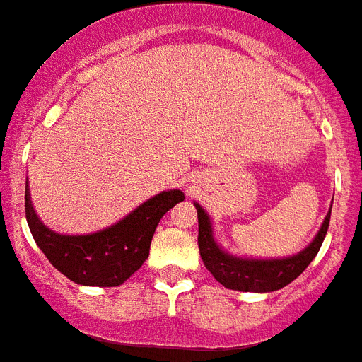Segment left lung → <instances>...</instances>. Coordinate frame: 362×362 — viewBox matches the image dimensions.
<instances>
[{
    "label": "left lung",
    "instance_id": "obj_1",
    "mask_svg": "<svg viewBox=\"0 0 362 362\" xmlns=\"http://www.w3.org/2000/svg\"><path fill=\"white\" fill-rule=\"evenodd\" d=\"M194 207L198 211V246L205 268L226 288L240 292H259V294L279 291L294 281L296 277L309 267L316 253L320 252L331 218L329 209L315 238L301 252L288 257L255 259V257H240L226 252L214 238L211 216L205 213V209L199 203H194Z\"/></svg>",
    "mask_w": 362,
    "mask_h": 362
}]
</instances>
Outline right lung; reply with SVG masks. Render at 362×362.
I'll list each match as a JSON object with an SVG mask.
<instances>
[{
    "instance_id": "obj_1",
    "label": "right lung",
    "mask_w": 362,
    "mask_h": 362,
    "mask_svg": "<svg viewBox=\"0 0 362 362\" xmlns=\"http://www.w3.org/2000/svg\"><path fill=\"white\" fill-rule=\"evenodd\" d=\"M183 199L185 194L177 188L163 190L109 228L86 235H62L42 223L25 183V218L37 246L70 281L118 286L144 264L160 218Z\"/></svg>"
}]
</instances>
